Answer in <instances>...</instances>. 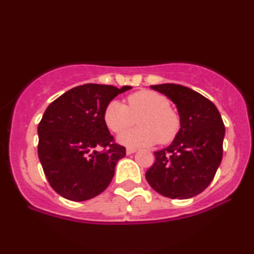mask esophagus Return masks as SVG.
Returning <instances> with one entry per match:
<instances>
[{
    "instance_id": "1",
    "label": "esophagus",
    "mask_w": 254,
    "mask_h": 254,
    "mask_svg": "<svg viewBox=\"0 0 254 254\" xmlns=\"http://www.w3.org/2000/svg\"><path fill=\"white\" fill-rule=\"evenodd\" d=\"M136 151H137L136 148H127V155L136 153Z\"/></svg>"
}]
</instances>
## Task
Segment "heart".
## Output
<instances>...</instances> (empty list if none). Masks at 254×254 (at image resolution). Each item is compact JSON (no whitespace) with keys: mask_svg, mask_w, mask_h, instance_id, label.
Masks as SVG:
<instances>
[{"mask_svg":"<svg viewBox=\"0 0 254 254\" xmlns=\"http://www.w3.org/2000/svg\"><path fill=\"white\" fill-rule=\"evenodd\" d=\"M170 106L165 95L149 89L138 90L129 95L127 106L118 100L110 101L105 107L104 122L112 132H122L118 142L127 147H148L157 141L166 144L173 141L180 130L179 116ZM136 119L141 127L125 131Z\"/></svg>","mask_w":254,"mask_h":254,"instance_id":"1","label":"heart"}]
</instances>
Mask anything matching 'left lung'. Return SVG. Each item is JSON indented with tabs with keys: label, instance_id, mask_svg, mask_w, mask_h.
Here are the masks:
<instances>
[{
	"label": "left lung",
	"instance_id": "left-lung-1",
	"mask_svg": "<svg viewBox=\"0 0 254 254\" xmlns=\"http://www.w3.org/2000/svg\"><path fill=\"white\" fill-rule=\"evenodd\" d=\"M176 104L180 130L167 148L155 151L145 179L156 192L172 199H188L203 192L222 161L224 124L217 107L182 84L150 86Z\"/></svg>",
	"mask_w": 254,
	"mask_h": 254
}]
</instances>
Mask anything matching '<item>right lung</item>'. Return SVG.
Masks as SVG:
<instances>
[{"mask_svg": "<svg viewBox=\"0 0 254 254\" xmlns=\"http://www.w3.org/2000/svg\"><path fill=\"white\" fill-rule=\"evenodd\" d=\"M129 89L130 86L86 83L49 105L38 125V156L58 194L82 202L110 185L125 148L113 141L104 111L110 101Z\"/></svg>", "mask_w": 254, "mask_h": 254, "instance_id": "add662e5", "label": "right lung"}]
</instances>
